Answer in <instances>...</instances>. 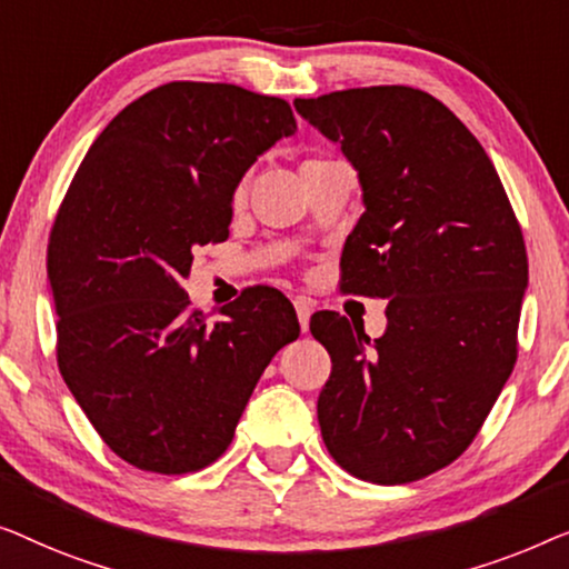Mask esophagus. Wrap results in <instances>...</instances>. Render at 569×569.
Returning <instances> with one entry per match:
<instances>
[{
  "label": "esophagus",
  "mask_w": 569,
  "mask_h": 569,
  "mask_svg": "<svg viewBox=\"0 0 569 569\" xmlns=\"http://www.w3.org/2000/svg\"><path fill=\"white\" fill-rule=\"evenodd\" d=\"M293 307H296V317H299L301 330L307 332L309 330V317H311V311H315V303H311L309 299H296Z\"/></svg>",
  "instance_id": "obj_1"
}]
</instances>
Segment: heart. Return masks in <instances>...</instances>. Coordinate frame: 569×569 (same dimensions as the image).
Wrapping results in <instances>:
<instances>
[{"instance_id":"heart-1","label":"heart","mask_w":569,"mask_h":569,"mask_svg":"<svg viewBox=\"0 0 569 569\" xmlns=\"http://www.w3.org/2000/svg\"><path fill=\"white\" fill-rule=\"evenodd\" d=\"M330 162H335V159H325V157H309V159H303L301 162V172L303 170H311V167H325V164H330ZM242 196V188H237V198Z\"/></svg>"}]
</instances>
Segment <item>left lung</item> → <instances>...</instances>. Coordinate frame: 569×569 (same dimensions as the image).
I'll use <instances>...</instances> for the list:
<instances>
[{"instance_id": "8db88e82", "label": "left lung", "mask_w": 569, "mask_h": 569, "mask_svg": "<svg viewBox=\"0 0 569 569\" xmlns=\"http://www.w3.org/2000/svg\"><path fill=\"white\" fill-rule=\"evenodd\" d=\"M293 106L340 143L363 188L342 293L389 299L376 340L338 311L311 317L332 358L322 441L348 475L415 482L467 451L513 371L521 223L482 143L433 94L381 84Z\"/></svg>"}]
</instances>
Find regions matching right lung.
<instances>
[{
    "mask_svg": "<svg viewBox=\"0 0 569 569\" xmlns=\"http://www.w3.org/2000/svg\"><path fill=\"white\" fill-rule=\"evenodd\" d=\"M293 131L281 98L170 82L106 126L63 196L46 262L56 361L136 469L188 475L219 459L270 358L299 338L276 288H247L213 325L182 288L196 247L229 237L242 174Z\"/></svg>",
    "mask_w": 569,
    "mask_h": 569,
    "instance_id": "1",
    "label": "right lung"
}]
</instances>
